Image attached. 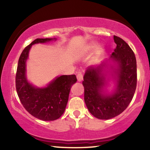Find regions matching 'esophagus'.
Here are the masks:
<instances>
[{"instance_id":"obj_1","label":"esophagus","mask_w":150,"mask_h":150,"mask_svg":"<svg viewBox=\"0 0 150 150\" xmlns=\"http://www.w3.org/2000/svg\"><path fill=\"white\" fill-rule=\"evenodd\" d=\"M77 80L79 82H81L83 80V74L82 72H79L77 74Z\"/></svg>"}]
</instances>
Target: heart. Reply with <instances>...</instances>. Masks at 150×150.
<instances>
[{"label":"heart","instance_id":"heart-1","mask_svg":"<svg viewBox=\"0 0 150 150\" xmlns=\"http://www.w3.org/2000/svg\"><path fill=\"white\" fill-rule=\"evenodd\" d=\"M97 48H98V45L95 44V43H92V44H91L90 45H89V46H88L87 50H89V51H92V50H96V49ZM102 52V49L101 48H98V52H97L98 54H101Z\"/></svg>","mask_w":150,"mask_h":150}]
</instances>
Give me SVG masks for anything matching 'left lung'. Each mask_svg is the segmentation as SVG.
<instances>
[{
  "mask_svg": "<svg viewBox=\"0 0 150 150\" xmlns=\"http://www.w3.org/2000/svg\"><path fill=\"white\" fill-rule=\"evenodd\" d=\"M116 48L110 60L98 66H89L85 71L83 81L85 89L84 99L86 106L96 118L109 120L122 113L130 103L137 87V61L132 49L122 38L114 35ZM110 66L112 78L116 82V89L112 94L103 91L109 80L106 78Z\"/></svg>",
  "mask_w": 150,
  "mask_h": 150,
  "instance_id": "obj_1",
  "label": "left lung"
}]
</instances>
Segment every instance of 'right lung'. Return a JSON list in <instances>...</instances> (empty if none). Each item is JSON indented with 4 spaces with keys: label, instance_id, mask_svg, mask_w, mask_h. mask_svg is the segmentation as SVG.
I'll return each mask as SVG.
<instances>
[{
    "label": "right lung",
    "instance_id": "1",
    "mask_svg": "<svg viewBox=\"0 0 150 150\" xmlns=\"http://www.w3.org/2000/svg\"><path fill=\"white\" fill-rule=\"evenodd\" d=\"M57 39L38 38L26 47L20 55L16 76L18 97L24 108L35 117L43 121H54L63 114L71 87L77 81L76 75H63L52 80L46 87H35L26 76V62L32 45Z\"/></svg>",
    "mask_w": 150,
    "mask_h": 150
}]
</instances>
